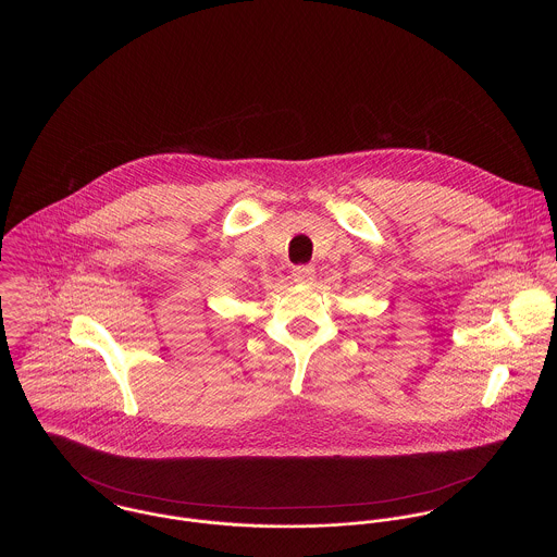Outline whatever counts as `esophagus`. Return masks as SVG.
<instances>
[{
    "mask_svg": "<svg viewBox=\"0 0 557 557\" xmlns=\"http://www.w3.org/2000/svg\"><path fill=\"white\" fill-rule=\"evenodd\" d=\"M292 276H294L296 283H310V281L314 278V268L308 265V263L296 265V268L292 270Z\"/></svg>",
    "mask_w": 557,
    "mask_h": 557,
    "instance_id": "esophagus-1",
    "label": "esophagus"
}]
</instances>
